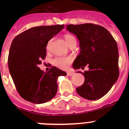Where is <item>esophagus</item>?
<instances>
[{"instance_id": "obj_1", "label": "esophagus", "mask_w": 129, "mask_h": 129, "mask_svg": "<svg viewBox=\"0 0 129 129\" xmlns=\"http://www.w3.org/2000/svg\"><path fill=\"white\" fill-rule=\"evenodd\" d=\"M74 74V73L71 72H67V75H68V76H72Z\"/></svg>"}]
</instances>
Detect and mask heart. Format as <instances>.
<instances>
[{"label": "heart", "instance_id": "b5f03b06", "mask_svg": "<svg viewBox=\"0 0 129 129\" xmlns=\"http://www.w3.org/2000/svg\"><path fill=\"white\" fill-rule=\"evenodd\" d=\"M64 38L65 40L66 43H67L68 46H70L73 43H76V39L74 35L71 34H65L64 35ZM52 40H50L46 46V49L49 50L50 48V45L52 44ZM73 61V58L72 57H58L55 58L53 61V63L55 67H58L61 69H67L72 64Z\"/></svg>", "mask_w": 129, "mask_h": 129}]
</instances>
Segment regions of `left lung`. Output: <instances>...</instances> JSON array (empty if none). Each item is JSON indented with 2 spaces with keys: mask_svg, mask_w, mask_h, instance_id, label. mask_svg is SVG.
Instances as JSON below:
<instances>
[{
  "mask_svg": "<svg viewBox=\"0 0 129 129\" xmlns=\"http://www.w3.org/2000/svg\"><path fill=\"white\" fill-rule=\"evenodd\" d=\"M67 30L77 36L80 53L74 62V69L88 66L81 73L85 82L76 88L77 94L88 100L107 94L119 77L118 48L116 41L103 26L91 23L67 25Z\"/></svg>",
  "mask_w": 129,
  "mask_h": 129,
  "instance_id": "left-lung-1",
  "label": "left lung"
}]
</instances>
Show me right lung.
Instances as JSON below:
<instances>
[{"label":"right lung","mask_w":129,"mask_h":129,"mask_svg":"<svg viewBox=\"0 0 129 129\" xmlns=\"http://www.w3.org/2000/svg\"><path fill=\"white\" fill-rule=\"evenodd\" d=\"M63 24L34 27L13 39L8 55V67L16 89L22 98L35 104L52 100L57 91V79L67 73L52 67L48 72L38 67L46 56L49 40Z\"/></svg>","instance_id":"add662e5"}]
</instances>
